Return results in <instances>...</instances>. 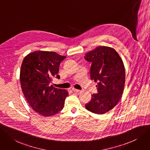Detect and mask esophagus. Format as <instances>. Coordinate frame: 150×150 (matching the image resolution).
<instances>
[{"label": "esophagus", "instance_id": "34e87169", "mask_svg": "<svg viewBox=\"0 0 150 150\" xmlns=\"http://www.w3.org/2000/svg\"><path fill=\"white\" fill-rule=\"evenodd\" d=\"M73 91V92H80L81 91L80 90H78V89H76V88H73V89H72Z\"/></svg>", "mask_w": 150, "mask_h": 150}]
</instances>
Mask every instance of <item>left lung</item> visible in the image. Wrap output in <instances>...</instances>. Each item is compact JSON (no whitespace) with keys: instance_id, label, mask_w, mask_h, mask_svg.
<instances>
[{"instance_id":"1","label":"left lung","mask_w":150,"mask_h":150,"mask_svg":"<svg viewBox=\"0 0 150 150\" xmlns=\"http://www.w3.org/2000/svg\"><path fill=\"white\" fill-rule=\"evenodd\" d=\"M91 62V78L98 82V93L92 95L86 108L92 112L103 115L112 110L121 100L125 82L122 59L113 48L99 46L87 52L85 57Z\"/></svg>"}]
</instances>
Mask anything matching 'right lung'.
<instances>
[{"mask_svg": "<svg viewBox=\"0 0 150 150\" xmlns=\"http://www.w3.org/2000/svg\"><path fill=\"white\" fill-rule=\"evenodd\" d=\"M67 57L54 52L35 51L22 62L20 80L23 93L32 108L45 117L62 111L68 95L67 90L51 85L58 75L59 64Z\"/></svg>", "mask_w": 150, "mask_h": 150, "instance_id": "right-lung-1", "label": "right lung"}]
</instances>
